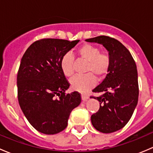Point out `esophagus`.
<instances>
[{
  "label": "esophagus",
  "mask_w": 153,
  "mask_h": 153,
  "mask_svg": "<svg viewBox=\"0 0 153 153\" xmlns=\"http://www.w3.org/2000/svg\"><path fill=\"white\" fill-rule=\"evenodd\" d=\"M81 98H82L83 101H86L88 98H89V97H88V95H85V94H82L81 95Z\"/></svg>",
  "instance_id": "esophagus-1"
}]
</instances>
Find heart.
Segmentation results:
<instances>
[{"label":"heart","instance_id":"obj_1","mask_svg":"<svg viewBox=\"0 0 153 153\" xmlns=\"http://www.w3.org/2000/svg\"><path fill=\"white\" fill-rule=\"evenodd\" d=\"M78 56L85 61V75H79L72 78L71 86L74 90L85 92L93 87L95 78L104 79L109 72L111 66V58L109 54L101 53L98 47L85 44L77 50ZM61 68L67 77H72L74 74V56L71 53H66L61 60Z\"/></svg>","mask_w":153,"mask_h":153}]
</instances>
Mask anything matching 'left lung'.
Here are the masks:
<instances>
[{"label":"left lung","mask_w":153,"mask_h":153,"mask_svg":"<svg viewBox=\"0 0 153 153\" xmlns=\"http://www.w3.org/2000/svg\"><path fill=\"white\" fill-rule=\"evenodd\" d=\"M85 41L102 44L111 58L106 78L92 90L101 95L90 97L100 102L99 110L91 116L92 124L99 132L111 133L127 124L138 104L136 64L129 51L115 38L101 35Z\"/></svg>","instance_id":"left-lung-1"}]
</instances>
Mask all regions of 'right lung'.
Wrapping results in <instances>:
<instances>
[{
    "instance_id": "add662e5",
    "label": "right lung",
    "mask_w": 153,
    "mask_h": 153,
    "mask_svg": "<svg viewBox=\"0 0 153 153\" xmlns=\"http://www.w3.org/2000/svg\"><path fill=\"white\" fill-rule=\"evenodd\" d=\"M79 42L44 38L31 44L21 58L17 76L19 105L30 124L46 135L67 126L69 115L81 101L78 92L65 94L69 87L61 60Z\"/></svg>"
}]
</instances>
